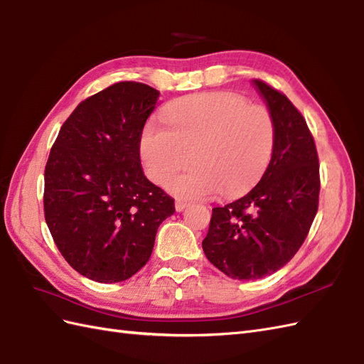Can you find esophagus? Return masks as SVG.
I'll return each mask as SVG.
<instances>
[{
    "label": "esophagus",
    "instance_id": "34e87169",
    "mask_svg": "<svg viewBox=\"0 0 364 364\" xmlns=\"http://www.w3.org/2000/svg\"><path fill=\"white\" fill-rule=\"evenodd\" d=\"M188 206H189L188 201H183V200H176L175 201V209L178 210V213H181V210H184Z\"/></svg>",
    "mask_w": 364,
    "mask_h": 364
}]
</instances>
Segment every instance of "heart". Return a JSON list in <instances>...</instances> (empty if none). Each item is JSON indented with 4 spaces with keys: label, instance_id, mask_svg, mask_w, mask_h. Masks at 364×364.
Segmentation results:
<instances>
[{
    "label": "heart",
    "instance_id": "b5f03b06",
    "mask_svg": "<svg viewBox=\"0 0 364 364\" xmlns=\"http://www.w3.org/2000/svg\"><path fill=\"white\" fill-rule=\"evenodd\" d=\"M166 127H144L141 159L149 178L180 197H237L265 173L276 146V121L264 105L235 92H200L168 105Z\"/></svg>",
    "mask_w": 364,
    "mask_h": 364
}]
</instances>
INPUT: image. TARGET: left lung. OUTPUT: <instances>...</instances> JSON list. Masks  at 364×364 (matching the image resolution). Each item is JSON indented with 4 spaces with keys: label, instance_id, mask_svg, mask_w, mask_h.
Instances as JSON below:
<instances>
[{
    "label": "left lung",
    "instance_id": "8db88e82",
    "mask_svg": "<svg viewBox=\"0 0 364 364\" xmlns=\"http://www.w3.org/2000/svg\"><path fill=\"white\" fill-rule=\"evenodd\" d=\"M276 121L273 158L247 196L214 208L203 251L239 281L281 269L306 240L318 210L319 163L306 119L284 92L255 80Z\"/></svg>",
    "mask_w": 364,
    "mask_h": 364
}]
</instances>
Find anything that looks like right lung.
Masks as SVG:
<instances>
[{"instance_id": "right-lung-1", "label": "right lung", "mask_w": 364, "mask_h": 364, "mask_svg": "<svg viewBox=\"0 0 364 364\" xmlns=\"http://www.w3.org/2000/svg\"><path fill=\"white\" fill-rule=\"evenodd\" d=\"M159 92L117 82L75 107L45 167V220L65 260L91 281L122 282L147 264L171 196L142 172L139 142Z\"/></svg>"}]
</instances>
